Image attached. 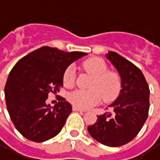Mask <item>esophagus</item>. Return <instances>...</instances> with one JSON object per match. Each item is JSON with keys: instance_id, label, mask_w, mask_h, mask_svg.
Listing matches in <instances>:
<instances>
[{"instance_id": "esophagus-1", "label": "esophagus", "mask_w": 160, "mask_h": 160, "mask_svg": "<svg viewBox=\"0 0 160 160\" xmlns=\"http://www.w3.org/2000/svg\"><path fill=\"white\" fill-rule=\"evenodd\" d=\"M73 111H81V112H85V110H83V109H80V108L76 107V106H73Z\"/></svg>"}]
</instances>
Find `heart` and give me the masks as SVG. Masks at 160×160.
I'll return each instance as SVG.
<instances>
[{
    "label": "heart",
    "instance_id": "obj_1",
    "mask_svg": "<svg viewBox=\"0 0 160 160\" xmlns=\"http://www.w3.org/2000/svg\"><path fill=\"white\" fill-rule=\"evenodd\" d=\"M83 68L93 76L89 90H75L68 94V101L80 109H87L100 102L111 101L118 96L121 90L122 80L120 74L107 70L108 67L100 58L93 57L86 60ZM75 79V71L73 67H68L63 74V83L67 87H73Z\"/></svg>",
    "mask_w": 160,
    "mask_h": 160
}]
</instances>
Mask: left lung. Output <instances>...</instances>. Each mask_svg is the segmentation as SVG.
Masks as SVG:
<instances>
[{"instance_id": "8db88e82", "label": "left lung", "mask_w": 160, "mask_h": 160, "mask_svg": "<svg viewBox=\"0 0 160 160\" xmlns=\"http://www.w3.org/2000/svg\"><path fill=\"white\" fill-rule=\"evenodd\" d=\"M106 56L120 73L122 90L110 105L111 111L97 116V122L87 129L101 144L117 148L134 140L143 127L150 107V90L138 67L113 51Z\"/></svg>"}]
</instances>
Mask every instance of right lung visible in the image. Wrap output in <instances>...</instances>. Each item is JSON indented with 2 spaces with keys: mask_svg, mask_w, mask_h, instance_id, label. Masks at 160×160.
Returning <instances> with one entry per match:
<instances>
[{
  "mask_svg": "<svg viewBox=\"0 0 160 160\" xmlns=\"http://www.w3.org/2000/svg\"><path fill=\"white\" fill-rule=\"evenodd\" d=\"M86 55L43 46L14 65L5 86L6 104L12 123L24 137L42 142L59 134L72 105L61 96L53 108L46 100L49 93L63 87V74L69 64Z\"/></svg>",
  "mask_w": 160,
  "mask_h": 160,
  "instance_id": "add662e5",
  "label": "right lung"
}]
</instances>
